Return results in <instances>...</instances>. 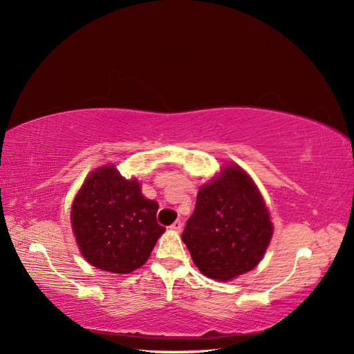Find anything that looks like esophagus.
<instances>
[{"label": "esophagus", "instance_id": "34e87169", "mask_svg": "<svg viewBox=\"0 0 354 354\" xmlns=\"http://www.w3.org/2000/svg\"><path fill=\"white\" fill-rule=\"evenodd\" d=\"M181 227H183V224H181V221H174L173 224H171V226H169V229L171 230H174V232H180L181 230Z\"/></svg>", "mask_w": 354, "mask_h": 354}]
</instances>
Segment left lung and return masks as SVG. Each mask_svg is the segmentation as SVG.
Masks as SVG:
<instances>
[{
	"instance_id": "1",
	"label": "left lung",
	"mask_w": 354,
	"mask_h": 354,
	"mask_svg": "<svg viewBox=\"0 0 354 354\" xmlns=\"http://www.w3.org/2000/svg\"><path fill=\"white\" fill-rule=\"evenodd\" d=\"M273 224L261 194L238 165L203 185L181 239L198 269L227 282L252 270L270 243Z\"/></svg>"
}]
</instances>
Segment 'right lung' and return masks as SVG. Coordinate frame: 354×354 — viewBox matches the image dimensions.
<instances>
[{"mask_svg":"<svg viewBox=\"0 0 354 354\" xmlns=\"http://www.w3.org/2000/svg\"><path fill=\"white\" fill-rule=\"evenodd\" d=\"M158 202L142 195L136 178H124L115 165L85 178L75 196L71 221L80 251L91 266L131 273L151 255L165 227L156 221Z\"/></svg>","mask_w":354,"mask_h":354,"instance_id":"right-lung-1","label":"right lung"}]
</instances>
